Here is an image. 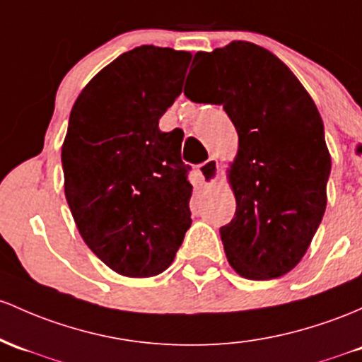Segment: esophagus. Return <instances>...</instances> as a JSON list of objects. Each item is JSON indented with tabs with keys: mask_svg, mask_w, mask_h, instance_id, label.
<instances>
[{
	"mask_svg": "<svg viewBox=\"0 0 362 362\" xmlns=\"http://www.w3.org/2000/svg\"><path fill=\"white\" fill-rule=\"evenodd\" d=\"M218 170H220V165H218V161L214 160V158H209L208 161L199 165L197 172H199L201 178H202V184H204L206 187H211V185L216 184Z\"/></svg>",
	"mask_w": 362,
	"mask_h": 362,
	"instance_id": "esophagus-1",
	"label": "esophagus"
}]
</instances>
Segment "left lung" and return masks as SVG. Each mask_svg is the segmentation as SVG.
I'll use <instances>...</instances> for the list:
<instances>
[{"label":"left lung","instance_id":"left-lung-1","mask_svg":"<svg viewBox=\"0 0 362 362\" xmlns=\"http://www.w3.org/2000/svg\"><path fill=\"white\" fill-rule=\"evenodd\" d=\"M192 65L239 136L226 170L235 216L220 228L226 259L247 280L284 276L304 257L327 209L332 156L320 111L293 71L254 42L199 51ZM184 93L201 103L199 93Z\"/></svg>","mask_w":362,"mask_h":362}]
</instances>
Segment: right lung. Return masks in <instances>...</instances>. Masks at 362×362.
<instances>
[{
	"instance_id": "add662e5",
	"label": "right lung",
	"mask_w": 362,
	"mask_h": 362,
	"mask_svg": "<svg viewBox=\"0 0 362 362\" xmlns=\"http://www.w3.org/2000/svg\"><path fill=\"white\" fill-rule=\"evenodd\" d=\"M190 58L134 47L98 71L70 111L62 146L66 202L87 247L122 276L165 272L192 223L184 134L158 127L182 94Z\"/></svg>"
}]
</instances>
